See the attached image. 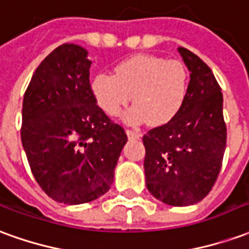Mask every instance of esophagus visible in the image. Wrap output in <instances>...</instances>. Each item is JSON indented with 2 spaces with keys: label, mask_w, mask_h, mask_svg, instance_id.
I'll return each instance as SVG.
<instances>
[{
  "label": "esophagus",
  "mask_w": 249,
  "mask_h": 249,
  "mask_svg": "<svg viewBox=\"0 0 249 249\" xmlns=\"http://www.w3.org/2000/svg\"><path fill=\"white\" fill-rule=\"evenodd\" d=\"M126 136H128V139L130 140H135V139H140L141 137V133H139L137 130H132V129H126Z\"/></svg>",
  "instance_id": "obj_1"
}]
</instances>
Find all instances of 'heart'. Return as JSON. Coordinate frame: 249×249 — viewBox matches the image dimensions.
I'll use <instances>...</instances> for the list:
<instances>
[{"label":"heart","mask_w":249,"mask_h":249,"mask_svg":"<svg viewBox=\"0 0 249 249\" xmlns=\"http://www.w3.org/2000/svg\"><path fill=\"white\" fill-rule=\"evenodd\" d=\"M96 103L110 117H117L133 96L135 105L124 114L125 123L162 125L181 109L188 90V71L183 62L152 54H137L119 62L113 74L100 73L90 84Z\"/></svg>","instance_id":"b5f03b06"}]
</instances>
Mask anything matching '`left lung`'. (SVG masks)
<instances>
[{
  "mask_svg": "<svg viewBox=\"0 0 249 249\" xmlns=\"http://www.w3.org/2000/svg\"><path fill=\"white\" fill-rule=\"evenodd\" d=\"M191 71L185 100L167 124L142 137L148 191L172 207L201 201L221 169L227 144L223 93L205 62L185 48L178 49Z\"/></svg>",
  "mask_w": 249,
  "mask_h": 249,
  "instance_id": "8db88e82",
  "label": "left lung"
}]
</instances>
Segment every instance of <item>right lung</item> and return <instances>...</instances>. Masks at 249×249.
Wrapping results in <instances>:
<instances>
[{"label": "right lung", "instance_id": "1", "mask_svg": "<svg viewBox=\"0 0 249 249\" xmlns=\"http://www.w3.org/2000/svg\"><path fill=\"white\" fill-rule=\"evenodd\" d=\"M85 48L62 44L32 76L21 140L42 191L57 203H89L109 191L128 141L93 97Z\"/></svg>", "mask_w": 249, "mask_h": 249}]
</instances>
